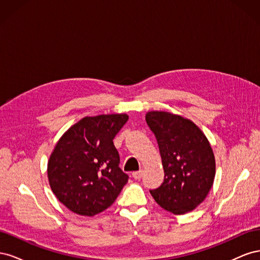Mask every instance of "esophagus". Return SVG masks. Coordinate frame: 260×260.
<instances>
[{
  "instance_id": "obj_1",
  "label": "esophagus",
  "mask_w": 260,
  "mask_h": 260,
  "mask_svg": "<svg viewBox=\"0 0 260 260\" xmlns=\"http://www.w3.org/2000/svg\"><path fill=\"white\" fill-rule=\"evenodd\" d=\"M142 176H143V170H139V171H135L132 174V177L135 178L136 180H139V179H141L142 178Z\"/></svg>"
}]
</instances>
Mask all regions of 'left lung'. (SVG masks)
<instances>
[{"label": "left lung", "instance_id": "8db88e82", "mask_svg": "<svg viewBox=\"0 0 260 260\" xmlns=\"http://www.w3.org/2000/svg\"><path fill=\"white\" fill-rule=\"evenodd\" d=\"M145 119L158 143L165 172L161 185L149 192L160 207L183 215L210 191L216 175L214 152L191 120L167 112H148Z\"/></svg>", "mask_w": 260, "mask_h": 260}]
</instances>
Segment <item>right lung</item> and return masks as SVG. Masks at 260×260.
<instances>
[{
  "label": "right lung",
  "instance_id": "right-lung-1",
  "mask_svg": "<svg viewBox=\"0 0 260 260\" xmlns=\"http://www.w3.org/2000/svg\"><path fill=\"white\" fill-rule=\"evenodd\" d=\"M128 118L125 114L84 117L55 145L48 162L49 182L57 200L75 214H100L128 182L113 142Z\"/></svg>",
  "mask_w": 260,
  "mask_h": 260
}]
</instances>
